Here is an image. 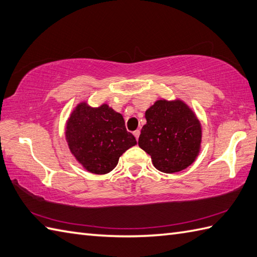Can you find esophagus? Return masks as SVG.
Wrapping results in <instances>:
<instances>
[{
	"mask_svg": "<svg viewBox=\"0 0 257 257\" xmlns=\"http://www.w3.org/2000/svg\"><path fill=\"white\" fill-rule=\"evenodd\" d=\"M133 134H134V136H135V139H136V141H139V138H140V134H141V132H140V130H136V131H134V132H133Z\"/></svg>",
	"mask_w": 257,
	"mask_h": 257,
	"instance_id": "34e87169",
	"label": "esophagus"
}]
</instances>
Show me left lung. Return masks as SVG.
<instances>
[{"mask_svg": "<svg viewBox=\"0 0 257 257\" xmlns=\"http://www.w3.org/2000/svg\"><path fill=\"white\" fill-rule=\"evenodd\" d=\"M146 124L139 146L151 155L159 172L173 174L187 168L199 154L201 125L180 100H158L145 112Z\"/></svg>", "mask_w": 257, "mask_h": 257, "instance_id": "obj_1", "label": "left lung"}]
</instances>
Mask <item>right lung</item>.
Wrapping results in <instances>:
<instances>
[{"mask_svg": "<svg viewBox=\"0 0 257 257\" xmlns=\"http://www.w3.org/2000/svg\"><path fill=\"white\" fill-rule=\"evenodd\" d=\"M66 139L72 155L88 172L103 175L115 168L118 158L136 144L121 114L109 105L91 107L85 102L72 111Z\"/></svg>", "mask_w": 257, "mask_h": 257, "instance_id": "obj_1", "label": "right lung"}]
</instances>
